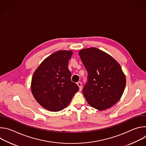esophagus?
<instances>
[{
	"label": "esophagus",
	"mask_w": 146,
	"mask_h": 146,
	"mask_svg": "<svg viewBox=\"0 0 146 146\" xmlns=\"http://www.w3.org/2000/svg\"><path fill=\"white\" fill-rule=\"evenodd\" d=\"M77 85H78V86L79 87L80 91H81V89H82V84H81V82L80 81H78V82L77 83Z\"/></svg>",
	"instance_id": "obj_1"
}]
</instances>
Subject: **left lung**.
<instances>
[{"mask_svg": "<svg viewBox=\"0 0 146 146\" xmlns=\"http://www.w3.org/2000/svg\"><path fill=\"white\" fill-rule=\"evenodd\" d=\"M87 73L88 80L82 93L92 108L108 109L120 99L126 85L121 67L110 55L92 47L79 51Z\"/></svg>", "mask_w": 146, "mask_h": 146, "instance_id": "obj_1", "label": "left lung"}]
</instances>
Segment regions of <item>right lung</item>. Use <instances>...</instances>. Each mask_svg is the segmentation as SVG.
Wrapping results in <instances>:
<instances>
[{"label": "right lung", "instance_id": "obj_1", "mask_svg": "<svg viewBox=\"0 0 146 146\" xmlns=\"http://www.w3.org/2000/svg\"><path fill=\"white\" fill-rule=\"evenodd\" d=\"M72 51H58L46 58L35 70L32 79V94L47 110L58 111L66 108L79 88L71 81L68 69Z\"/></svg>", "mask_w": 146, "mask_h": 146}]
</instances>
